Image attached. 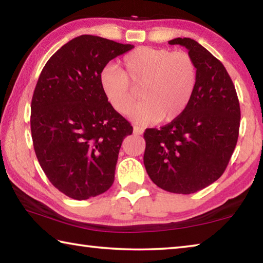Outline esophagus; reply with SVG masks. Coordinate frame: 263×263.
I'll return each mask as SVG.
<instances>
[{
	"label": "esophagus",
	"instance_id": "esophagus-1",
	"mask_svg": "<svg viewBox=\"0 0 263 263\" xmlns=\"http://www.w3.org/2000/svg\"><path fill=\"white\" fill-rule=\"evenodd\" d=\"M133 133H135V135H137V136H140V135H142V133H144V128L135 125V126H133Z\"/></svg>",
	"mask_w": 263,
	"mask_h": 263
}]
</instances>
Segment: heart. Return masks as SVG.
Here are the masks:
<instances>
[{"label":"heart","mask_w":263,"mask_h":263,"mask_svg":"<svg viewBox=\"0 0 263 263\" xmlns=\"http://www.w3.org/2000/svg\"><path fill=\"white\" fill-rule=\"evenodd\" d=\"M123 70L109 65L102 70L100 83L115 111L133 112L142 124L171 122L183 114L196 84V66L185 52L167 48L138 47L123 58Z\"/></svg>","instance_id":"heart-1"}]
</instances>
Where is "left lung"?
Returning a JSON list of instances; mask_svg holds the SVG:
<instances>
[{
  "instance_id": "left-lung-1",
  "label": "left lung",
  "mask_w": 263,
  "mask_h": 263,
  "mask_svg": "<svg viewBox=\"0 0 263 263\" xmlns=\"http://www.w3.org/2000/svg\"><path fill=\"white\" fill-rule=\"evenodd\" d=\"M196 66V84L186 109L174 121L144 133V164L159 188L193 194L210 185L228 167L239 136L240 105L224 65L191 38H175Z\"/></svg>"
}]
</instances>
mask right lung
Listing matches in <instances>:
<instances>
[{
    "label": "right lung",
    "instance_id": "right-lung-1",
    "mask_svg": "<svg viewBox=\"0 0 263 263\" xmlns=\"http://www.w3.org/2000/svg\"><path fill=\"white\" fill-rule=\"evenodd\" d=\"M135 47L82 34L53 54L39 75L31 102L35 155L51 183L78 201L114 183L124 138L133 128L106 100L101 72Z\"/></svg>",
    "mask_w": 263,
    "mask_h": 263
}]
</instances>
